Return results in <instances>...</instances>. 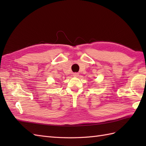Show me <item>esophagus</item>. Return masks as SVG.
Listing matches in <instances>:
<instances>
[{
  "label": "esophagus",
  "instance_id": "1",
  "mask_svg": "<svg viewBox=\"0 0 146 146\" xmlns=\"http://www.w3.org/2000/svg\"><path fill=\"white\" fill-rule=\"evenodd\" d=\"M73 76H79V73H73Z\"/></svg>",
  "mask_w": 146,
  "mask_h": 146
}]
</instances>
